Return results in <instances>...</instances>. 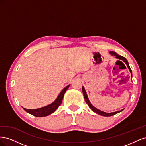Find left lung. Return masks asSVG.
Returning <instances> with one entry per match:
<instances>
[{
    "label": "left lung",
    "mask_w": 146,
    "mask_h": 146,
    "mask_svg": "<svg viewBox=\"0 0 146 146\" xmlns=\"http://www.w3.org/2000/svg\"><path fill=\"white\" fill-rule=\"evenodd\" d=\"M109 53H110V55H111L116 56V58L117 59H119V60L123 61V62H124L127 64V67H128V68H129L130 72V73L131 74V78H132V71H131V68L130 67L129 62H128V61L127 60V59L125 58V57H123V56H122L121 55H118L117 53H116L115 52H113V51H111V52H110ZM121 62H122V61H121ZM82 91H83V96H84V98H85V100L86 103L88 105V106H89L90 108L92 110V111H93L94 113L99 114V115H101V116H106V117L111 116H113V115H115L116 114H117L121 112L122 111H123V110H124V109H122V110H120V111H119L113 112V113H106V112H104L102 111H100V110H99L98 108H96V107H94V106L91 104L90 101L89 100V99H88V95L86 94V91L85 90V88H84V86H82Z\"/></svg>",
    "instance_id": "obj_1"
}]
</instances>
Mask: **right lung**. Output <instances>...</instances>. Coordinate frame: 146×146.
<instances>
[{
	"label": "right lung",
	"instance_id": "1",
	"mask_svg": "<svg viewBox=\"0 0 146 146\" xmlns=\"http://www.w3.org/2000/svg\"><path fill=\"white\" fill-rule=\"evenodd\" d=\"M69 86L70 85L66 86L64 89L61 91L56 100L54 102H53L52 104L38 109L29 110L23 108L24 110L27 113L30 114H32V115L36 117H45L50 115V114L54 113L56 111V110L58 108V107L61 105V102H62L65 92L68 89Z\"/></svg>",
	"mask_w": 146,
	"mask_h": 146
}]
</instances>
